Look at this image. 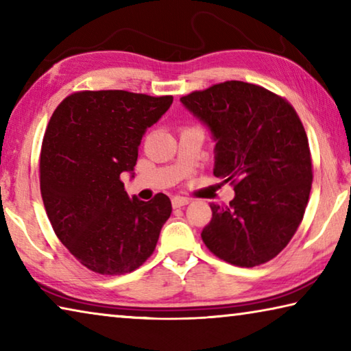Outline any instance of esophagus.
<instances>
[{
    "mask_svg": "<svg viewBox=\"0 0 351 351\" xmlns=\"http://www.w3.org/2000/svg\"><path fill=\"white\" fill-rule=\"evenodd\" d=\"M190 203L189 198H184V197H173L171 198V206L178 209V207H184Z\"/></svg>",
    "mask_w": 351,
    "mask_h": 351,
    "instance_id": "obj_1",
    "label": "esophagus"
}]
</instances>
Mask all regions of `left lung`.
<instances>
[{
  "label": "left lung",
  "mask_w": 351,
  "mask_h": 351,
  "mask_svg": "<svg viewBox=\"0 0 351 351\" xmlns=\"http://www.w3.org/2000/svg\"><path fill=\"white\" fill-rule=\"evenodd\" d=\"M215 139L213 175L234 186L229 206L210 204L201 232L218 258L252 268L276 257L302 223L313 182L305 128L287 99L229 80L181 97Z\"/></svg>",
  "instance_id": "1"
}]
</instances>
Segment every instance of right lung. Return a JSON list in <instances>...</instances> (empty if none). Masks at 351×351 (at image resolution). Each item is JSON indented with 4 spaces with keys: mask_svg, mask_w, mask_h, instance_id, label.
I'll return each mask as SVG.
<instances>
[{
    "mask_svg": "<svg viewBox=\"0 0 351 351\" xmlns=\"http://www.w3.org/2000/svg\"><path fill=\"white\" fill-rule=\"evenodd\" d=\"M171 102L122 90L79 91L47 123L40 153L47 218L68 251L97 274L138 269L170 217L167 195L130 198L121 173H133L142 136Z\"/></svg>",
    "mask_w": 351,
    "mask_h": 351,
    "instance_id": "add662e5",
    "label": "right lung"
}]
</instances>
